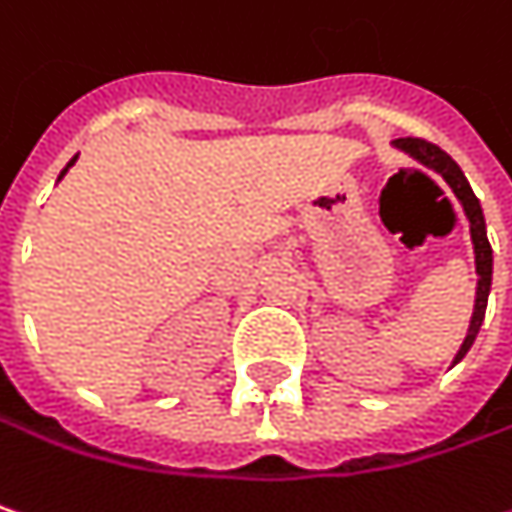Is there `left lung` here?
Here are the masks:
<instances>
[{"label": "left lung", "instance_id": "obj_1", "mask_svg": "<svg viewBox=\"0 0 512 512\" xmlns=\"http://www.w3.org/2000/svg\"><path fill=\"white\" fill-rule=\"evenodd\" d=\"M399 151H405L411 160H417L425 168H431L434 174H440L446 180V186L455 192V198L463 206V215L469 221V236H472V247H475V274H478V288H475V309H472V320H469V329H466V338L457 349L452 367L463 361V355L472 349L478 332H481V323H484V314H487V300H490V288H493V247H490V238H487V224H484V212H481V203L475 198L466 174L460 171V165L440 151L437 145L425 142V139H396L393 142Z\"/></svg>", "mask_w": 512, "mask_h": 512}]
</instances>
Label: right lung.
Returning a JSON list of instances; mask_svg holds the SVG:
<instances>
[{
	"mask_svg": "<svg viewBox=\"0 0 512 512\" xmlns=\"http://www.w3.org/2000/svg\"><path fill=\"white\" fill-rule=\"evenodd\" d=\"M75 160H78V157H72V160H69V165H66V168H63V171H60V177H57V180H63V174H66V171H69V168H72V165H75Z\"/></svg>",
	"mask_w": 512,
	"mask_h": 512,
	"instance_id": "add662e5",
	"label": "right lung"
}]
</instances>
